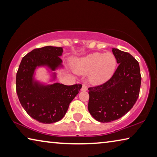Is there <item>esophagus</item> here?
Listing matches in <instances>:
<instances>
[{
    "instance_id": "1",
    "label": "esophagus",
    "mask_w": 157,
    "mask_h": 157,
    "mask_svg": "<svg viewBox=\"0 0 157 157\" xmlns=\"http://www.w3.org/2000/svg\"><path fill=\"white\" fill-rule=\"evenodd\" d=\"M82 91H86L87 90V86H86V84H82Z\"/></svg>"
}]
</instances>
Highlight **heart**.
I'll use <instances>...</instances> for the list:
<instances>
[{
	"label": "heart",
	"mask_w": 157,
	"mask_h": 157,
	"mask_svg": "<svg viewBox=\"0 0 157 157\" xmlns=\"http://www.w3.org/2000/svg\"><path fill=\"white\" fill-rule=\"evenodd\" d=\"M117 61L112 52H95L76 61L75 69L78 73H88L89 80L101 84L109 79L115 71Z\"/></svg>",
	"instance_id": "b5f03b06"
}]
</instances>
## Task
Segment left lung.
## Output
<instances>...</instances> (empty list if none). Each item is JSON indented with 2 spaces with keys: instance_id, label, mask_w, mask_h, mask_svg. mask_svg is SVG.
Returning a JSON list of instances; mask_svg holds the SVG:
<instances>
[{
  "instance_id": "1",
  "label": "left lung",
  "mask_w": 157,
  "mask_h": 157,
  "mask_svg": "<svg viewBox=\"0 0 157 157\" xmlns=\"http://www.w3.org/2000/svg\"><path fill=\"white\" fill-rule=\"evenodd\" d=\"M119 63L112 77L105 83L89 87L88 109L100 123L118 120L125 115L139 98L141 75L139 63L128 52L113 48Z\"/></svg>"
}]
</instances>
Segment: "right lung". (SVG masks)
I'll use <instances>...</instances> for the list:
<instances>
[{
  "label": "right lung",
  "instance_id": "obj_1",
  "mask_svg": "<svg viewBox=\"0 0 157 157\" xmlns=\"http://www.w3.org/2000/svg\"><path fill=\"white\" fill-rule=\"evenodd\" d=\"M62 52L61 47L34 49L23 57L17 73L16 89L21 105L29 116L42 123L60 121L82 86L79 84L67 86L59 83L44 86L33 82L36 66L46 65L54 71L62 62L59 57Z\"/></svg>",
  "mask_w": 157,
  "mask_h": 157
}]
</instances>
